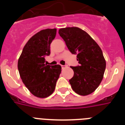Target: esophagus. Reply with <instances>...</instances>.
<instances>
[{
    "mask_svg": "<svg viewBox=\"0 0 125 125\" xmlns=\"http://www.w3.org/2000/svg\"><path fill=\"white\" fill-rule=\"evenodd\" d=\"M62 69H64L65 68H66V66H64V65H61Z\"/></svg>",
    "mask_w": 125,
    "mask_h": 125,
    "instance_id": "1",
    "label": "esophagus"
}]
</instances>
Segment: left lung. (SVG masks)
Returning a JSON list of instances; mask_svg holds the SVG:
<instances>
[{"mask_svg": "<svg viewBox=\"0 0 125 125\" xmlns=\"http://www.w3.org/2000/svg\"><path fill=\"white\" fill-rule=\"evenodd\" d=\"M59 34L69 51L77 55L79 66H71L74 76L69 79L73 91L81 96L92 93L103 78L106 61L100 47L89 34L79 27L62 28Z\"/></svg>", "mask_w": 125, "mask_h": 125, "instance_id": "1", "label": "left lung"}]
</instances>
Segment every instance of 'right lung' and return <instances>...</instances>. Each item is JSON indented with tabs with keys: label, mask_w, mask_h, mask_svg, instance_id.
<instances>
[{
	"label": "right lung",
	"mask_w": 125,
	"mask_h": 125,
	"mask_svg": "<svg viewBox=\"0 0 125 125\" xmlns=\"http://www.w3.org/2000/svg\"><path fill=\"white\" fill-rule=\"evenodd\" d=\"M56 29H46L30 38L18 60L20 76L29 91L37 98H45L54 92L61 73L60 65L45 64V56L50 54V44Z\"/></svg>",
	"instance_id": "1"
}]
</instances>
